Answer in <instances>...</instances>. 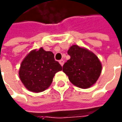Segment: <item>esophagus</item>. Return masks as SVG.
<instances>
[{"label":"esophagus","mask_w":122,"mask_h":122,"mask_svg":"<svg viewBox=\"0 0 122 122\" xmlns=\"http://www.w3.org/2000/svg\"><path fill=\"white\" fill-rule=\"evenodd\" d=\"M59 63L61 64V66H63V64H64V61H63V59H61V60H60V61H59Z\"/></svg>","instance_id":"1"}]
</instances>
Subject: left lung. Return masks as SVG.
Listing matches in <instances>:
<instances>
[{
	"label": "left lung",
	"mask_w": 122,
	"mask_h": 122,
	"mask_svg": "<svg viewBox=\"0 0 122 122\" xmlns=\"http://www.w3.org/2000/svg\"><path fill=\"white\" fill-rule=\"evenodd\" d=\"M70 59L63 66V71L73 85L82 89L92 86L99 78L102 64L93 53L77 45H73L68 50Z\"/></svg>",
	"instance_id": "1"
}]
</instances>
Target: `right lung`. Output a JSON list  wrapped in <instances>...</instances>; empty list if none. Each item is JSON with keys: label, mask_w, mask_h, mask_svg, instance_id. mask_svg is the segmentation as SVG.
Wrapping results in <instances>:
<instances>
[{"label": "right lung", "mask_w": 122, "mask_h": 122, "mask_svg": "<svg viewBox=\"0 0 122 122\" xmlns=\"http://www.w3.org/2000/svg\"><path fill=\"white\" fill-rule=\"evenodd\" d=\"M62 70L59 62L55 60L51 51H45L41 47L30 52L21 63L19 77L29 91L43 92L51 84L55 74Z\"/></svg>", "instance_id": "obj_1"}]
</instances>
